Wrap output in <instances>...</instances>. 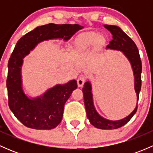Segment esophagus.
I'll return each mask as SVG.
<instances>
[{"label": "esophagus", "instance_id": "34e87169", "mask_svg": "<svg viewBox=\"0 0 153 153\" xmlns=\"http://www.w3.org/2000/svg\"><path fill=\"white\" fill-rule=\"evenodd\" d=\"M86 80V76L84 75H81L77 79V83H78V87H81L84 84Z\"/></svg>", "mask_w": 153, "mask_h": 153}]
</instances>
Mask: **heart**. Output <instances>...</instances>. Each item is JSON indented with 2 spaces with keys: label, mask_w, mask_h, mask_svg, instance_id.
<instances>
[{
  "label": "heart",
  "mask_w": 153,
  "mask_h": 153,
  "mask_svg": "<svg viewBox=\"0 0 153 153\" xmlns=\"http://www.w3.org/2000/svg\"><path fill=\"white\" fill-rule=\"evenodd\" d=\"M105 43L106 38L104 35H98L95 32H86L76 38L75 49L78 52H85L94 47L96 50H99Z\"/></svg>",
  "instance_id": "1"
}]
</instances>
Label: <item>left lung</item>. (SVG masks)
Segmentation results:
<instances>
[{
  "label": "left lung",
  "mask_w": 153,
  "mask_h": 153,
  "mask_svg": "<svg viewBox=\"0 0 153 153\" xmlns=\"http://www.w3.org/2000/svg\"><path fill=\"white\" fill-rule=\"evenodd\" d=\"M104 27L107 29L112 35V40L109 41V44L106 46V49L110 50L120 51L124 54L127 58L132 67L134 75V88L137 95V103L135 109L132 112L122 119L112 121L106 119L101 116L95 109L94 105L93 95H92V84L89 79L84 84L82 89L84 94V105L86 112V116L89 119L90 124L95 127L101 129H115L124 126L132 118L135 114L138 108V101L139 98V92L141 87V58L139 52L134 41L126 35L119 27L115 25H104Z\"/></svg>",
  "instance_id": "8db88e82"
}]
</instances>
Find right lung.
<instances>
[{
    "instance_id": "1",
    "label": "right lung",
    "mask_w": 153,
    "mask_h": 153,
    "mask_svg": "<svg viewBox=\"0 0 153 153\" xmlns=\"http://www.w3.org/2000/svg\"><path fill=\"white\" fill-rule=\"evenodd\" d=\"M79 24H49L39 26L20 38L8 62L9 106L15 116L24 126L35 129H51L61 123L66 102L77 89L76 80L49 88L41 95L30 97L23 86L24 58L40 43L49 40L68 41L78 31Z\"/></svg>"
}]
</instances>
